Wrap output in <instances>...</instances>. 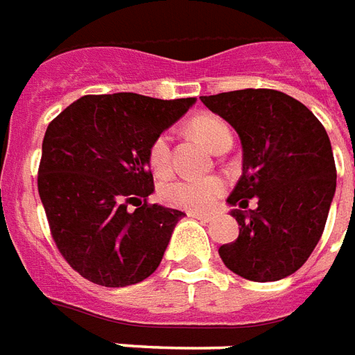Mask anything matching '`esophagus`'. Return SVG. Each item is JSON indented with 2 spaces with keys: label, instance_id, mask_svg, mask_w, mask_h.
<instances>
[{
  "label": "esophagus",
  "instance_id": "esophagus-1",
  "mask_svg": "<svg viewBox=\"0 0 355 355\" xmlns=\"http://www.w3.org/2000/svg\"><path fill=\"white\" fill-rule=\"evenodd\" d=\"M188 216L196 218V220H201V222H212V214H203V212H188Z\"/></svg>",
  "mask_w": 355,
  "mask_h": 355
}]
</instances>
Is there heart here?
I'll return each mask as SVG.
<instances>
[{"instance_id": "1", "label": "heart", "mask_w": 355, "mask_h": 355, "mask_svg": "<svg viewBox=\"0 0 355 355\" xmlns=\"http://www.w3.org/2000/svg\"><path fill=\"white\" fill-rule=\"evenodd\" d=\"M191 131L212 150L224 137H230V128L216 116H199L191 120ZM148 164L156 175H167L171 169V135L167 131L156 135L148 146ZM225 184L218 177H180L167 180L159 188V198L165 203L190 212H207L222 198Z\"/></svg>"}]
</instances>
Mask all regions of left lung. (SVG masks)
I'll use <instances>...</instances> for the list:
<instances>
[{
    "instance_id": "left-lung-1",
    "label": "left lung",
    "mask_w": 355,
    "mask_h": 355,
    "mask_svg": "<svg viewBox=\"0 0 355 355\" xmlns=\"http://www.w3.org/2000/svg\"><path fill=\"white\" fill-rule=\"evenodd\" d=\"M201 101L231 124L243 146V175L227 198L239 237L220 246V258L254 282L290 277L322 237L337 188L327 131L284 92L246 88ZM254 197L259 207L244 211Z\"/></svg>"
}]
</instances>
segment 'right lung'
Wrapping results in <instances>:
<instances>
[{
  "instance_id": "add662e5",
  "label": "right lung",
  "mask_w": 355,
  "mask_h": 355,
  "mask_svg": "<svg viewBox=\"0 0 355 355\" xmlns=\"http://www.w3.org/2000/svg\"><path fill=\"white\" fill-rule=\"evenodd\" d=\"M196 97L156 99L131 92L84 96L52 120L37 188L65 261L90 282L124 288L162 263L182 211L148 205V146ZM137 206L131 211L129 205Z\"/></svg>"
}]
</instances>
